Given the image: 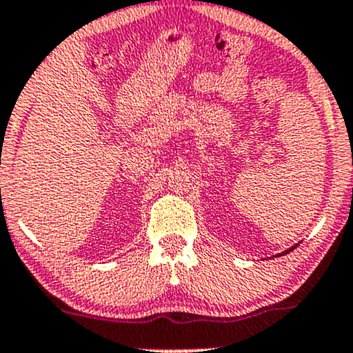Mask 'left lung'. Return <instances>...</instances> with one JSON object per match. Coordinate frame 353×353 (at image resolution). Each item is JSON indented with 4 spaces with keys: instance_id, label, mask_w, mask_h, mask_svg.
Wrapping results in <instances>:
<instances>
[{
    "instance_id": "1",
    "label": "left lung",
    "mask_w": 353,
    "mask_h": 353,
    "mask_svg": "<svg viewBox=\"0 0 353 353\" xmlns=\"http://www.w3.org/2000/svg\"><path fill=\"white\" fill-rule=\"evenodd\" d=\"M298 245V244H296ZM296 245H293V248H290V249H288V251H284L283 254H288V252H291V251H293V249H296Z\"/></svg>"
}]
</instances>
